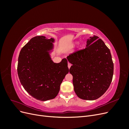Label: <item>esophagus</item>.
I'll list each match as a JSON object with an SVG mask.
<instances>
[{
    "label": "esophagus",
    "instance_id": "obj_1",
    "mask_svg": "<svg viewBox=\"0 0 129 129\" xmlns=\"http://www.w3.org/2000/svg\"><path fill=\"white\" fill-rule=\"evenodd\" d=\"M71 66H72V64H71V63H68V68H69V69L70 68H71Z\"/></svg>",
    "mask_w": 129,
    "mask_h": 129
}]
</instances>
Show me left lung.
Segmentation results:
<instances>
[{
	"label": "left lung",
	"mask_w": 129,
	"mask_h": 129,
	"mask_svg": "<svg viewBox=\"0 0 129 129\" xmlns=\"http://www.w3.org/2000/svg\"><path fill=\"white\" fill-rule=\"evenodd\" d=\"M72 64L74 89L79 98L95 100L102 96L111 83L114 63L110 50L97 36L90 37L86 48L67 57Z\"/></svg>",
	"instance_id": "obj_1"
}]
</instances>
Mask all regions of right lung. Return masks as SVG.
<instances>
[{
	"label": "right lung",
	"mask_w": 129,
	"mask_h": 129,
	"mask_svg": "<svg viewBox=\"0 0 129 129\" xmlns=\"http://www.w3.org/2000/svg\"><path fill=\"white\" fill-rule=\"evenodd\" d=\"M53 38L44 36L31 39L21 49L18 57V76L25 90L38 100L55 98L60 85L69 72L68 61L63 58L54 63L50 57L54 49Z\"/></svg>",
	"instance_id": "1"
}]
</instances>
